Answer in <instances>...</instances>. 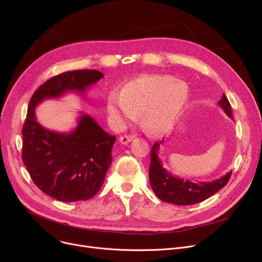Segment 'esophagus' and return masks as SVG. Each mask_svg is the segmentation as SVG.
I'll use <instances>...</instances> for the list:
<instances>
[{
	"instance_id": "1",
	"label": "esophagus",
	"mask_w": 262,
	"mask_h": 262,
	"mask_svg": "<svg viewBox=\"0 0 262 262\" xmlns=\"http://www.w3.org/2000/svg\"><path fill=\"white\" fill-rule=\"evenodd\" d=\"M135 138V136L134 135H124V136H121L120 137V142L122 143V144H127V143H129L133 139Z\"/></svg>"
}]
</instances>
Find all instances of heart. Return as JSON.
I'll use <instances>...</instances> for the list:
<instances>
[{
	"instance_id": "obj_1",
	"label": "heart",
	"mask_w": 262,
	"mask_h": 262,
	"mask_svg": "<svg viewBox=\"0 0 262 262\" xmlns=\"http://www.w3.org/2000/svg\"><path fill=\"white\" fill-rule=\"evenodd\" d=\"M189 99L188 86L169 75H141L110 93L106 110L115 127H122L140 114L142 125L152 134L170 132Z\"/></svg>"
}]
</instances>
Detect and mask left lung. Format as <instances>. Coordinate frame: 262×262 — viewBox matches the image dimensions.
I'll use <instances>...</instances> for the list:
<instances>
[{
  "instance_id": "obj_1",
  "label": "left lung",
  "mask_w": 262,
  "mask_h": 262,
  "mask_svg": "<svg viewBox=\"0 0 262 262\" xmlns=\"http://www.w3.org/2000/svg\"><path fill=\"white\" fill-rule=\"evenodd\" d=\"M217 104L224 110V113L232 119L231 106L225 94L222 95V99ZM162 141L154 143L152 150H150V166L148 169L150 186H152L154 193L161 201L175 205L198 204L216 193L228 183L231 171L213 182L199 184L184 181L183 178L168 172L163 168L158 156V149Z\"/></svg>"
}]
</instances>
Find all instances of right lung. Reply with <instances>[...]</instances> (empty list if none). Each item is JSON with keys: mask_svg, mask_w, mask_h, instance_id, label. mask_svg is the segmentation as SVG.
Here are the masks:
<instances>
[{"mask_svg": "<svg viewBox=\"0 0 262 262\" xmlns=\"http://www.w3.org/2000/svg\"><path fill=\"white\" fill-rule=\"evenodd\" d=\"M103 76L98 70L64 72L48 79L30 101L22 127V160L35 185L55 200L87 201L98 193L113 161L117 138L84 113L73 130H50L37 122L35 109L42 101L68 92L85 98L87 89Z\"/></svg>", "mask_w": 262, "mask_h": 262, "instance_id": "1", "label": "right lung"}]
</instances>
